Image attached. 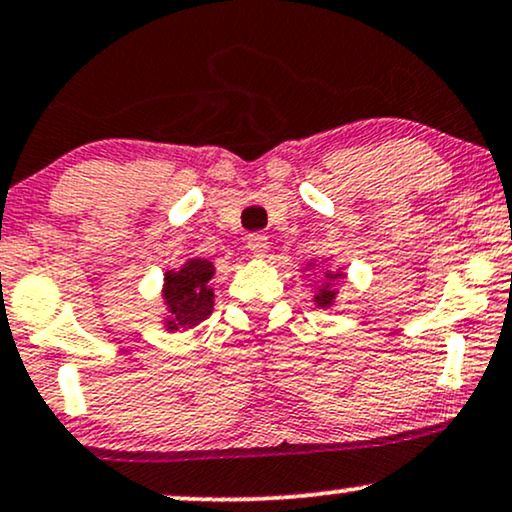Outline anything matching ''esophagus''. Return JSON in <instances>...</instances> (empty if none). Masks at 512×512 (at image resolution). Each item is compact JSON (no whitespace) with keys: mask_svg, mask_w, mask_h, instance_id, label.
Returning a JSON list of instances; mask_svg holds the SVG:
<instances>
[{"mask_svg":"<svg viewBox=\"0 0 512 512\" xmlns=\"http://www.w3.org/2000/svg\"><path fill=\"white\" fill-rule=\"evenodd\" d=\"M248 250L255 257H264L269 250V238L264 233H250L248 236Z\"/></svg>","mask_w":512,"mask_h":512,"instance_id":"34e87169","label":"esophagus"}]
</instances>
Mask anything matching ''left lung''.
Returning a JSON list of instances; mask_svg holds the SVG:
<instances>
[{
	"instance_id": "1",
	"label": "left lung",
	"mask_w": 512,
	"mask_h": 512,
	"mask_svg": "<svg viewBox=\"0 0 512 512\" xmlns=\"http://www.w3.org/2000/svg\"><path fill=\"white\" fill-rule=\"evenodd\" d=\"M338 276H341V274H329V279H338ZM334 298H336V291H331V288H324L322 293L315 295V303L319 307H326V305L334 303Z\"/></svg>"
}]
</instances>
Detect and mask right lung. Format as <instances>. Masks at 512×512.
Wrapping results in <instances>:
<instances>
[{
	"label": "right lung",
	"instance_id": "right-lung-1",
	"mask_svg": "<svg viewBox=\"0 0 512 512\" xmlns=\"http://www.w3.org/2000/svg\"><path fill=\"white\" fill-rule=\"evenodd\" d=\"M214 276V264L207 260H190L181 272H166L164 300L169 307L166 329H190L212 315L214 293L207 286Z\"/></svg>",
	"mask_w": 512,
	"mask_h": 512
}]
</instances>
